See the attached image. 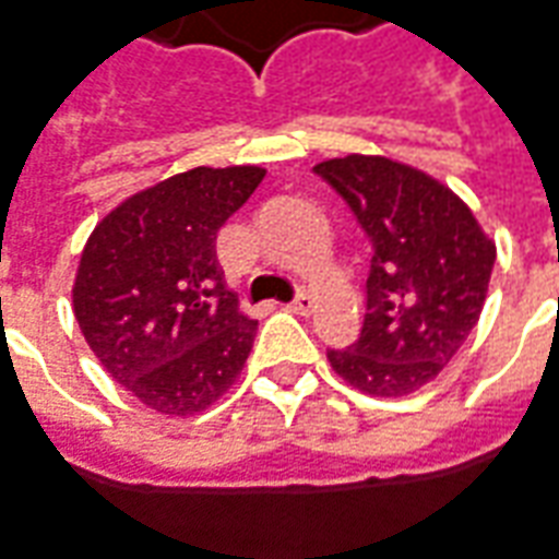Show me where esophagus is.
Listing matches in <instances>:
<instances>
[{
    "label": "esophagus",
    "mask_w": 559,
    "mask_h": 559,
    "mask_svg": "<svg viewBox=\"0 0 559 559\" xmlns=\"http://www.w3.org/2000/svg\"><path fill=\"white\" fill-rule=\"evenodd\" d=\"M314 306H318V299H314L311 293H299V296H296V299H293L287 308H290L293 314H311V311H314Z\"/></svg>",
    "instance_id": "esophagus-1"
}]
</instances>
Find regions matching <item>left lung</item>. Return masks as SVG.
<instances>
[{
	"label": "left lung",
	"instance_id": "obj_1",
	"mask_svg": "<svg viewBox=\"0 0 559 559\" xmlns=\"http://www.w3.org/2000/svg\"><path fill=\"white\" fill-rule=\"evenodd\" d=\"M372 239L357 345L326 350L338 378L400 400L429 384L481 318L497 241L454 190L400 159L347 154L314 166Z\"/></svg>",
	"mask_w": 559,
	"mask_h": 559
}]
</instances>
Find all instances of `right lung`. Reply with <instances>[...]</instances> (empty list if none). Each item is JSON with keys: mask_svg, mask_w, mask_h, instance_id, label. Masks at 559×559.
Masks as SVG:
<instances>
[{"mask_svg": "<svg viewBox=\"0 0 559 559\" xmlns=\"http://www.w3.org/2000/svg\"><path fill=\"white\" fill-rule=\"evenodd\" d=\"M263 178V166L178 171L115 205L81 251L78 326L105 372L159 415L205 412L248 362L257 320L214 245Z\"/></svg>", "mask_w": 559, "mask_h": 559, "instance_id": "add662e5", "label": "right lung"}]
</instances>
